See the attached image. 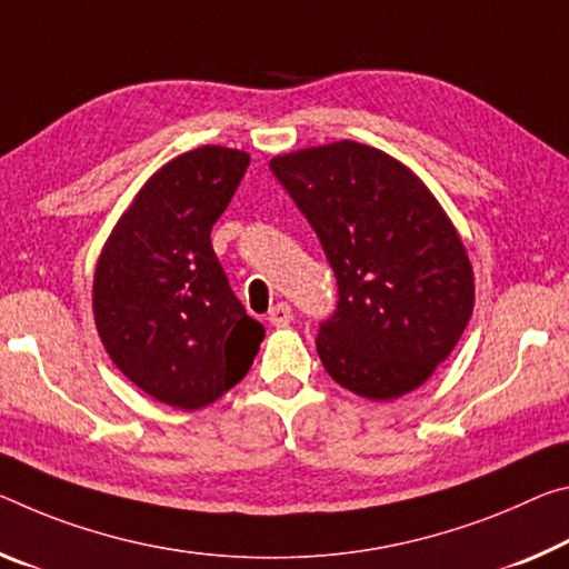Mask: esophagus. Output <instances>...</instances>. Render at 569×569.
<instances>
[{
	"label": "esophagus",
	"mask_w": 569,
	"mask_h": 569,
	"mask_svg": "<svg viewBox=\"0 0 569 569\" xmlns=\"http://www.w3.org/2000/svg\"><path fill=\"white\" fill-rule=\"evenodd\" d=\"M291 319H293V311H291V306L288 303H276L273 309L268 311V321L273 323V327H288V323H291Z\"/></svg>",
	"instance_id": "1"
}]
</instances>
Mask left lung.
I'll return each mask as SVG.
<instances>
[{"instance_id":"obj_1","label":"left lung","mask_w":569,"mask_h":569,"mask_svg":"<svg viewBox=\"0 0 569 569\" xmlns=\"http://www.w3.org/2000/svg\"><path fill=\"white\" fill-rule=\"evenodd\" d=\"M270 169L337 276V311L317 339L323 369L367 400L412 392L473 313V268L446 210L412 169L367 143L299 149Z\"/></svg>"}]
</instances>
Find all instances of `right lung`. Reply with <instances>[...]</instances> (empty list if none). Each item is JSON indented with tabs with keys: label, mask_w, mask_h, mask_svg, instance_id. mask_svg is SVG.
Instances as JSON below:
<instances>
[{
	"label": "right lung",
	"mask_w": 569,
	"mask_h": 569,
	"mask_svg": "<svg viewBox=\"0 0 569 569\" xmlns=\"http://www.w3.org/2000/svg\"><path fill=\"white\" fill-rule=\"evenodd\" d=\"M250 154L200 147L147 179L108 236L93 317L108 357L151 398L197 410L236 387L266 329L236 299L210 232Z\"/></svg>",
	"instance_id": "1"
}]
</instances>
